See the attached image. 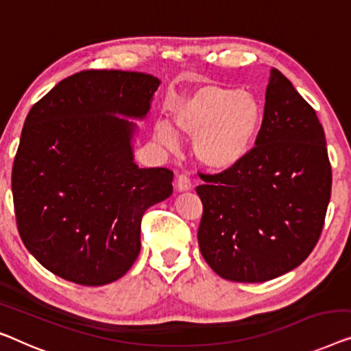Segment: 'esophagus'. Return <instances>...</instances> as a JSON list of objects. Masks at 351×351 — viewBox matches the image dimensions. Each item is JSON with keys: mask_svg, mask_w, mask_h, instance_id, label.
Masks as SVG:
<instances>
[{"mask_svg": "<svg viewBox=\"0 0 351 351\" xmlns=\"http://www.w3.org/2000/svg\"><path fill=\"white\" fill-rule=\"evenodd\" d=\"M176 188H177V190H179V191H190L191 188H193L190 177H188L186 174H180L179 177H177Z\"/></svg>", "mask_w": 351, "mask_h": 351, "instance_id": "esophagus-1", "label": "esophagus"}]
</instances>
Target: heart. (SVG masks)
<instances>
[{"mask_svg": "<svg viewBox=\"0 0 351 351\" xmlns=\"http://www.w3.org/2000/svg\"><path fill=\"white\" fill-rule=\"evenodd\" d=\"M177 131L193 139L196 160L210 171H228L247 158L261 133L264 109L250 91L220 85H201L172 108ZM155 136L167 147L177 145V133L160 121Z\"/></svg>", "mask_w": 351, "mask_h": 351, "instance_id": "b5f03b06", "label": "heart"}]
</instances>
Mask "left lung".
Masks as SVG:
<instances>
[{"mask_svg":"<svg viewBox=\"0 0 351 351\" xmlns=\"http://www.w3.org/2000/svg\"><path fill=\"white\" fill-rule=\"evenodd\" d=\"M202 180L197 242L218 276L260 283L311 255L331 197V165L317 114L280 71L271 69L263 128L250 154Z\"/></svg>","mask_w":351,"mask_h":351,"instance_id":"obj_1","label":"left lung"}]
</instances>
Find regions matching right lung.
<instances>
[{"instance_id": "1", "label": "right lung", "mask_w": 351, "mask_h": 351, "mask_svg": "<svg viewBox=\"0 0 351 351\" xmlns=\"http://www.w3.org/2000/svg\"><path fill=\"white\" fill-rule=\"evenodd\" d=\"M161 80L134 71H82L33 106L12 167L20 237L55 276L87 287L123 277L141 252L144 212L172 195L166 167H139L133 120Z\"/></svg>"}]
</instances>
